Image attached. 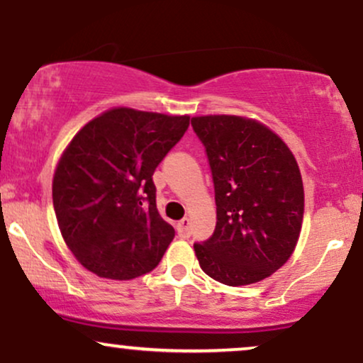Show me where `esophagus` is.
Here are the masks:
<instances>
[{"label":"esophagus","instance_id":"obj_1","mask_svg":"<svg viewBox=\"0 0 363 363\" xmlns=\"http://www.w3.org/2000/svg\"><path fill=\"white\" fill-rule=\"evenodd\" d=\"M177 234L182 239H187L191 235V220L189 218H182L181 222L177 223Z\"/></svg>","mask_w":363,"mask_h":363}]
</instances>
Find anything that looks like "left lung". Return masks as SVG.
Returning a JSON list of instances; mask_svg holds the SVG:
<instances>
[{"label":"left lung","instance_id":"left-lung-1","mask_svg":"<svg viewBox=\"0 0 363 363\" xmlns=\"http://www.w3.org/2000/svg\"><path fill=\"white\" fill-rule=\"evenodd\" d=\"M215 186L216 227L194 244L199 266L223 285L261 281L294 252L303 218V184L290 148L264 124L240 116L191 119Z\"/></svg>","mask_w":363,"mask_h":363}]
</instances>
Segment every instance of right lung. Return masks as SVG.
<instances>
[{"instance_id": "right-lung-1", "label": "right lung", "mask_w": 363, "mask_h": 363, "mask_svg": "<svg viewBox=\"0 0 363 363\" xmlns=\"http://www.w3.org/2000/svg\"><path fill=\"white\" fill-rule=\"evenodd\" d=\"M187 126L189 116L116 107L69 141L52 205L62 239L89 272L133 280L160 262L176 232L158 213L152 176Z\"/></svg>"}]
</instances>
